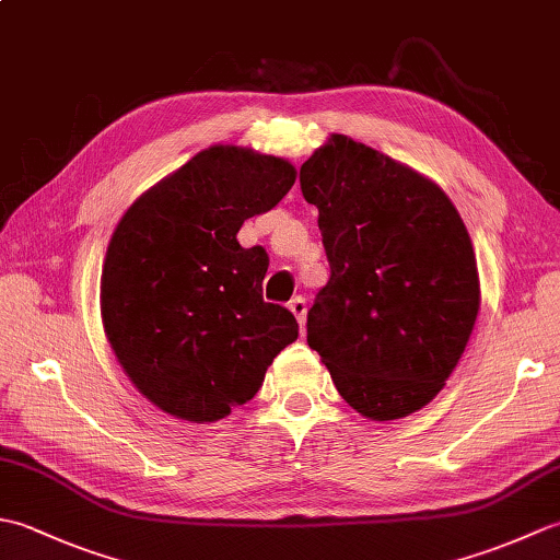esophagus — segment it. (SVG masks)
<instances>
[{"instance_id": "34e87169", "label": "esophagus", "mask_w": 560, "mask_h": 560, "mask_svg": "<svg viewBox=\"0 0 560 560\" xmlns=\"http://www.w3.org/2000/svg\"><path fill=\"white\" fill-rule=\"evenodd\" d=\"M289 311L295 315V319H299V325L303 327L305 325V315H307V303L303 295H295V299L289 301Z\"/></svg>"}]
</instances>
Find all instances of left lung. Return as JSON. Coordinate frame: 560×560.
I'll return each mask as SVG.
<instances>
[{"label":"left lung","instance_id":"obj_1","mask_svg":"<svg viewBox=\"0 0 560 560\" xmlns=\"http://www.w3.org/2000/svg\"><path fill=\"white\" fill-rule=\"evenodd\" d=\"M331 277L307 343L365 419L425 407L459 363L481 305L471 237L431 177L343 135L301 165Z\"/></svg>","mask_w":560,"mask_h":560}]
</instances>
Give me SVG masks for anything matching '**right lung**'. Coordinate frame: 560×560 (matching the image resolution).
I'll return each mask as SVG.
<instances>
[{
	"label": "right lung",
	"mask_w": 560,
	"mask_h": 560,
	"mask_svg": "<svg viewBox=\"0 0 560 560\" xmlns=\"http://www.w3.org/2000/svg\"><path fill=\"white\" fill-rule=\"evenodd\" d=\"M293 163L217 144L149 187L115 225L101 317L117 363L153 407L213 423L249 401L299 339L287 307L261 301L265 247L237 231L287 197Z\"/></svg>",
	"instance_id": "right-lung-1"
}]
</instances>
